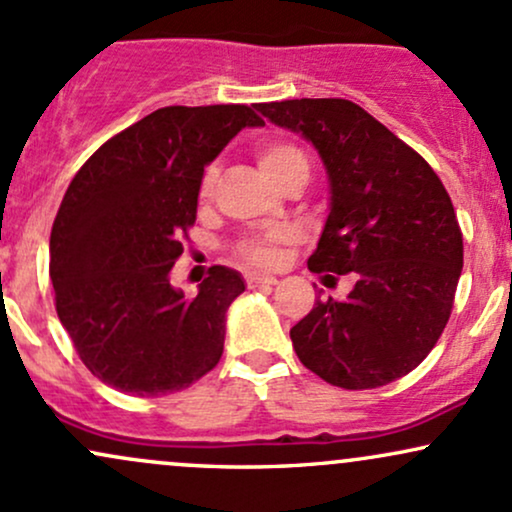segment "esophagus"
I'll use <instances>...</instances> for the list:
<instances>
[{
	"mask_svg": "<svg viewBox=\"0 0 512 512\" xmlns=\"http://www.w3.org/2000/svg\"><path fill=\"white\" fill-rule=\"evenodd\" d=\"M276 284V276L269 274H250L248 276V286L250 289H267V286Z\"/></svg>",
	"mask_w": 512,
	"mask_h": 512,
	"instance_id": "34e87169",
	"label": "esophagus"
}]
</instances>
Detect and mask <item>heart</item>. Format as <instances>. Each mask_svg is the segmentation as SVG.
<instances>
[{
  "label": "heart",
  "mask_w": 512,
  "mask_h": 512,
  "mask_svg": "<svg viewBox=\"0 0 512 512\" xmlns=\"http://www.w3.org/2000/svg\"><path fill=\"white\" fill-rule=\"evenodd\" d=\"M255 156L257 161H260L264 173H267L276 185H281V182L289 178L291 173H296V170H308V158H305V154L298 146H293L289 142H262L255 149ZM214 180L216 168H209L202 180L204 195H209L211 187H214ZM286 238H289L286 233H279V236H274L272 240H248V243L240 245L238 255L248 264H255V267H272V264L279 260V248H276V245L284 243Z\"/></svg>",
  "instance_id": "1"
}]
</instances>
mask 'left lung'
<instances>
[{"label":"left lung","mask_w":512,"mask_h":512,"mask_svg":"<svg viewBox=\"0 0 512 512\" xmlns=\"http://www.w3.org/2000/svg\"><path fill=\"white\" fill-rule=\"evenodd\" d=\"M315 146L330 214L310 272L349 274L344 301L317 298L291 327L305 368L344 390L402 378L443 334L462 274V233L443 182L411 146L344 98L260 103Z\"/></svg>","instance_id":"left-lung-1"}]
</instances>
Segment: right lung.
Here are the masks:
<instances>
[{
  "label": "right lung",
  "instance_id": "add662e5",
  "mask_svg": "<svg viewBox=\"0 0 512 512\" xmlns=\"http://www.w3.org/2000/svg\"><path fill=\"white\" fill-rule=\"evenodd\" d=\"M262 125L248 105H168L74 175L52 223L50 279L76 354L105 385L170 395L219 363L243 276L216 264L187 298L170 269L197 219L204 168L240 129Z\"/></svg>",
  "mask_w": 512,
  "mask_h": 512
}]
</instances>
